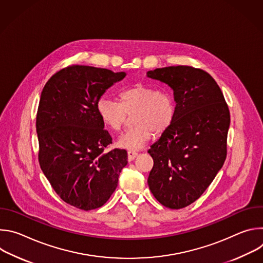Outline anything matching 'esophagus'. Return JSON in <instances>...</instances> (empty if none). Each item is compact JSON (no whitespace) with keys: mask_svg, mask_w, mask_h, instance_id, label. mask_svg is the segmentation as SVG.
Wrapping results in <instances>:
<instances>
[{"mask_svg":"<svg viewBox=\"0 0 263 263\" xmlns=\"http://www.w3.org/2000/svg\"><path fill=\"white\" fill-rule=\"evenodd\" d=\"M137 156H138V153H136L134 151H129L128 152V160L129 161H133Z\"/></svg>","mask_w":263,"mask_h":263,"instance_id":"obj_1","label":"esophagus"}]
</instances>
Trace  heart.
<instances>
[{"label":"heart","instance_id":"b5f03b06","mask_svg":"<svg viewBox=\"0 0 263 263\" xmlns=\"http://www.w3.org/2000/svg\"><path fill=\"white\" fill-rule=\"evenodd\" d=\"M120 102L102 97L97 103V111L102 122L112 131H120L131 115L134 127L128 129L118 140L121 147L139 149L153 136L161 134L176 118V102L167 90L158 91L145 84H135L120 93Z\"/></svg>","mask_w":263,"mask_h":263}]
</instances>
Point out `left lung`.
Wrapping results in <instances>:
<instances>
[{
    "label": "left lung",
    "mask_w": 263,
    "mask_h": 263,
    "mask_svg": "<svg viewBox=\"0 0 263 263\" xmlns=\"http://www.w3.org/2000/svg\"><path fill=\"white\" fill-rule=\"evenodd\" d=\"M146 76L168 85L176 102L172 126L147 151L154 160L147 184L163 206L184 208L203 195L223 165L229 108L219 86L202 69L166 66Z\"/></svg>",
    "instance_id": "1"
}]
</instances>
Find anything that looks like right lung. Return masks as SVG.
<instances>
[{"label": "right lung", "mask_w": 263, "mask_h": 263, "mask_svg": "<svg viewBox=\"0 0 263 263\" xmlns=\"http://www.w3.org/2000/svg\"><path fill=\"white\" fill-rule=\"evenodd\" d=\"M125 77V71L71 65L42 91L36 117L41 168L56 194L76 208L103 206L128 163L126 149L104 152L112 138L97 111L99 99Z\"/></svg>", "instance_id": "add662e5"}]
</instances>
